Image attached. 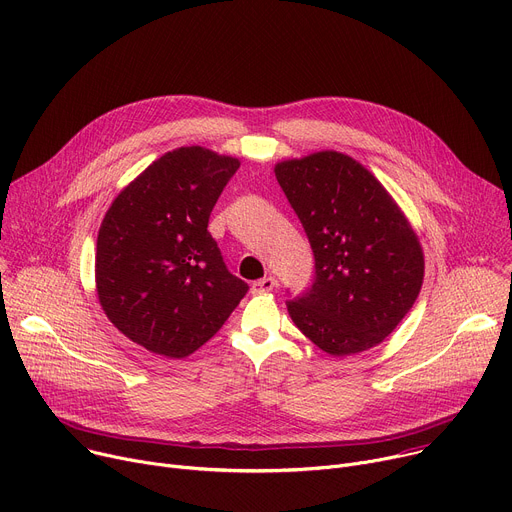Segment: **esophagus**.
I'll return each mask as SVG.
<instances>
[{
	"mask_svg": "<svg viewBox=\"0 0 512 512\" xmlns=\"http://www.w3.org/2000/svg\"><path fill=\"white\" fill-rule=\"evenodd\" d=\"M275 286H277L275 277L267 275V277H261V280L253 282V286H251V292H253V294H265V292H271Z\"/></svg>",
	"mask_w": 512,
	"mask_h": 512,
	"instance_id": "esophagus-1",
	"label": "esophagus"
}]
</instances>
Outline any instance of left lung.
Wrapping results in <instances>:
<instances>
[{
  "instance_id": "1",
  "label": "left lung",
  "mask_w": 512,
  "mask_h": 512,
  "mask_svg": "<svg viewBox=\"0 0 512 512\" xmlns=\"http://www.w3.org/2000/svg\"><path fill=\"white\" fill-rule=\"evenodd\" d=\"M314 253V282L288 302L296 327L324 353L380 345L418 298L425 255L408 218L359 161L318 151L275 165Z\"/></svg>"
}]
</instances>
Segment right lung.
<instances>
[{"label": "right lung", "mask_w": 512, "mask_h": 512, "mask_svg": "<svg viewBox=\"0 0 512 512\" xmlns=\"http://www.w3.org/2000/svg\"><path fill=\"white\" fill-rule=\"evenodd\" d=\"M239 159L179 147L153 161L108 208L96 290L114 327L151 353L181 359L210 341L249 286L208 232Z\"/></svg>", "instance_id": "right-lung-1"}]
</instances>
